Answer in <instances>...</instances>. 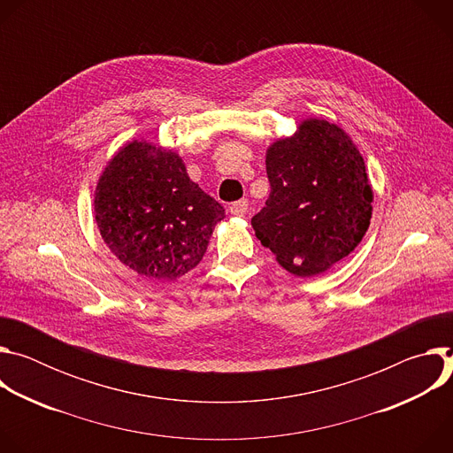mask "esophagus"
I'll list each match as a JSON object with an SVG mask.
<instances>
[{
	"mask_svg": "<svg viewBox=\"0 0 453 453\" xmlns=\"http://www.w3.org/2000/svg\"><path fill=\"white\" fill-rule=\"evenodd\" d=\"M247 208H249L247 201H245V199H240V201H236V203H233V204L229 206V211H231V215H234V217H245Z\"/></svg>",
	"mask_w": 453,
	"mask_h": 453,
	"instance_id": "1",
	"label": "esophagus"
}]
</instances>
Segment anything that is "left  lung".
<instances>
[{
    "mask_svg": "<svg viewBox=\"0 0 453 453\" xmlns=\"http://www.w3.org/2000/svg\"><path fill=\"white\" fill-rule=\"evenodd\" d=\"M265 165L271 193L250 224L280 265L313 276L360 243L372 191L364 159L342 128L306 119L292 138L267 150Z\"/></svg>",
    "mask_w": 453,
    "mask_h": 453,
    "instance_id": "1",
    "label": "left lung"
}]
</instances>
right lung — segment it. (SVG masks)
I'll list each match as a JSON object with an SVG mask.
<instances>
[{
	"label": "right lung",
	"mask_w": 453,
	"mask_h": 453,
	"mask_svg": "<svg viewBox=\"0 0 453 453\" xmlns=\"http://www.w3.org/2000/svg\"><path fill=\"white\" fill-rule=\"evenodd\" d=\"M133 142L96 186L95 215L118 260L142 276L175 280L196 267L226 210L189 180L180 157Z\"/></svg>",
	"instance_id": "right-lung-1"
}]
</instances>
